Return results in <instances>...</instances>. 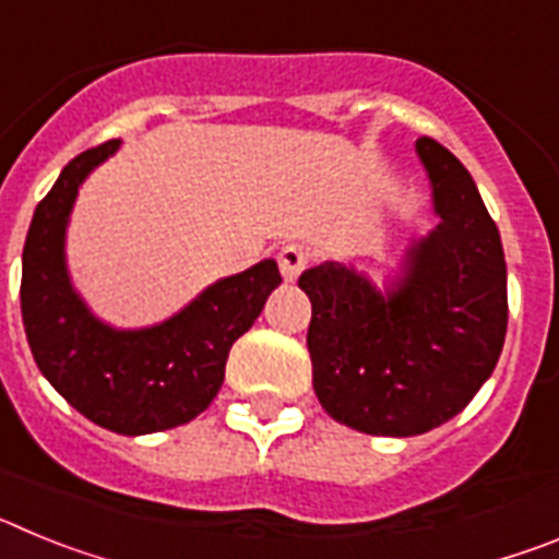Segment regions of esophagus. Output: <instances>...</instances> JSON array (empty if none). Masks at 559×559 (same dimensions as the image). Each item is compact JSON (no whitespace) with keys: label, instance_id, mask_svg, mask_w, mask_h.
I'll return each instance as SVG.
<instances>
[{"label":"esophagus","instance_id":"34e87169","mask_svg":"<svg viewBox=\"0 0 559 559\" xmlns=\"http://www.w3.org/2000/svg\"><path fill=\"white\" fill-rule=\"evenodd\" d=\"M276 263H280V271H283L285 280H288V283H294L296 276L308 269L310 251L305 249V246L288 243V246H283V249H280V254H276Z\"/></svg>","mask_w":559,"mask_h":559}]
</instances>
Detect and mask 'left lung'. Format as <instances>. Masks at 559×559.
Masks as SVG:
<instances>
[{
  "label": "left lung",
  "instance_id": "1",
  "mask_svg": "<svg viewBox=\"0 0 559 559\" xmlns=\"http://www.w3.org/2000/svg\"><path fill=\"white\" fill-rule=\"evenodd\" d=\"M417 153L439 224L386 294L322 263L299 276L313 305L308 353L324 412L374 437H417L456 417L492 374L507 335L496 221L462 162L431 136Z\"/></svg>",
  "mask_w": 559,
  "mask_h": 559
}]
</instances>
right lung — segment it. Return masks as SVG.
<instances>
[{
    "mask_svg": "<svg viewBox=\"0 0 559 559\" xmlns=\"http://www.w3.org/2000/svg\"><path fill=\"white\" fill-rule=\"evenodd\" d=\"M117 145L83 151L38 201L22 254V319L38 369L69 406L100 428L140 437L190 423L210 406L231 344L283 276L263 260L206 288L165 324L120 333L97 322L69 285L63 231L81 181Z\"/></svg>",
    "mask_w": 559,
    "mask_h": 559,
    "instance_id": "1",
    "label": "right lung"
}]
</instances>
